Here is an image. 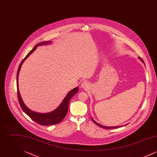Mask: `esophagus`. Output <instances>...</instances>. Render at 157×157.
Returning a JSON list of instances; mask_svg holds the SVG:
<instances>
[{"mask_svg":"<svg viewBox=\"0 0 157 157\" xmlns=\"http://www.w3.org/2000/svg\"><path fill=\"white\" fill-rule=\"evenodd\" d=\"M89 85H90V84L88 83V82H83L81 84V87L83 89H86L89 87Z\"/></svg>","mask_w":157,"mask_h":157,"instance_id":"34e87169","label":"esophagus"}]
</instances>
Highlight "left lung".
<instances>
[{
    "label": "left lung",
    "mask_w": 157,
    "mask_h": 157,
    "mask_svg": "<svg viewBox=\"0 0 157 157\" xmlns=\"http://www.w3.org/2000/svg\"><path fill=\"white\" fill-rule=\"evenodd\" d=\"M140 58V59L141 60V61H142L143 62H144V61H143V60L140 57L139 58ZM92 120L93 121V122L95 124H97V125H98L99 127H101V128H104V129H113V128H119V127H121V126H120V127H105V126H103V125H101V124H98V123H97L96 121H95L94 120H93V119H92Z\"/></svg>",
    "instance_id": "8db88e82"
}]
</instances>
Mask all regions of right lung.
Wrapping results in <instances>:
<instances>
[{"label": "right lung", "instance_id": "right-lung-1", "mask_svg": "<svg viewBox=\"0 0 157 157\" xmlns=\"http://www.w3.org/2000/svg\"><path fill=\"white\" fill-rule=\"evenodd\" d=\"M51 43V41H45L42 42L41 43L37 44V45L35 46V47L33 48L32 50H31L28 53V55L26 56V57L21 61L18 69L17 72V77H16V81H17V98L18 101L21 105V108L23 111L26 113L30 118L33 120L35 122H36L37 124L41 125H55L60 122L66 116L67 113V109H68V106L70 99L72 97L76 94L78 91V87H76L74 89L71 90L65 98V99L63 100L62 103L60 104L59 107L56 108L55 110L49 113H40L38 112H34L30 110L23 103L22 99L20 95L19 90H18V76L19 71L21 69V66L22 65L25 60L27 59V58L33 52L38 46L40 45H48Z\"/></svg>", "mask_w": 157, "mask_h": 157}]
</instances>
